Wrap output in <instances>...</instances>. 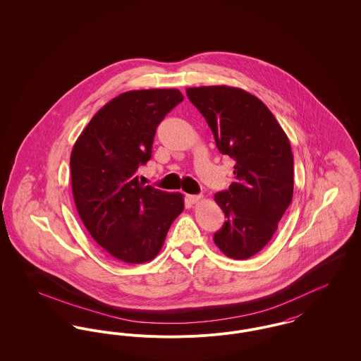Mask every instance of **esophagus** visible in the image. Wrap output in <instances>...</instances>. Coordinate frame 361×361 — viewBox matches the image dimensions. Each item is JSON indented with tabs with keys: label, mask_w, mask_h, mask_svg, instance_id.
<instances>
[{
	"label": "esophagus",
	"mask_w": 361,
	"mask_h": 361,
	"mask_svg": "<svg viewBox=\"0 0 361 361\" xmlns=\"http://www.w3.org/2000/svg\"><path fill=\"white\" fill-rule=\"evenodd\" d=\"M201 198H202V195H192V194L186 195V200H188L189 202H192V204H195V202H198V201H200Z\"/></svg>",
	"instance_id": "34e87169"
}]
</instances>
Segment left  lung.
I'll list each match as a JSON object with an SVG mask.
<instances>
[{
	"label": "left lung",
	"mask_w": 361,
	"mask_h": 361,
	"mask_svg": "<svg viewBox=\"0 0 361 361\" xmlns=\"http://www.w3.org/2000/svg\"><path fill=\"white\" fill-rule=\"evenodd\" d=\"M186 94L211 127L217 149L235 160V179L215 194L226 221L217 247L245 260L272 238L293 198V153L288 135L264 104L228 86L189 87Z\"/></svg>",
	"instance_id": "1"
}]
</instances>
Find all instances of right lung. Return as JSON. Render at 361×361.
Segmentation results:
<instances>
[{
  "instance_id": "add662e5",
  "label": "right lung",
  "mask_w": 361,
  "mask_h": 361,
  "mask_svg": "<svg viewBox=\"0 0 361 361\" xmlns=\"http://www.w3.org/2000/svg\"><path fill=\"white\" fill-rule=\"evenodd\" d=\"M182 101L176 89L121 93L97 112L73 145L78 214L97 243L124 263L154 259L185 208L180 192L145 186L137 176L152 157L157 126Z\"/></svg>"
}]
</instances>
